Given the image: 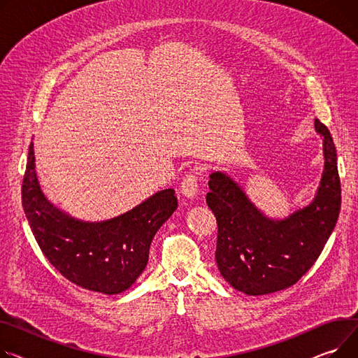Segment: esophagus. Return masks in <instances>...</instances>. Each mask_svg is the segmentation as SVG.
Wrapping results in <instances>:
<instances>
[{
    "mask_svg": "<svg viewBox=\"0 0 358 358\" xmlns=\"http://www.w3.org/2000/svg\"><path fill=\"white\" fill-rule=\"evenodd\" d=\"M181 193L187 199H194L199 192V173L189 171L181 181Z\"/></svg>",
    "mask_w": 358,
    "mask_h": 358,
    "instance_id": "esophagus-1",
    "label": "esophagus"
}]
</instances>
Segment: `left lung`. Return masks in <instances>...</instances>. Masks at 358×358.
I'll return each instance as SVG.
<instances>
[{"label":"left lung","instance_id":"obj_1","mask_svg":"<svg viewBox=\"0 0 358 358\" xmlns=\"http://www.w3.org/2000/svg\"><path fill=\"white\" fill-rule=\"evenodd\" d=\"M315 129L324 136L321 185L314 201L288 219L265 217L230 177L210 176L206 203L217 222L216 262L237 291L266 295L292 287L315 264L336 227L341 208L337 151L320 119Z\"/></svg>","mask_w":358,"mask_h":358}]
</instances>
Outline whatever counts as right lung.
<instances>
[{
    "mask_svg": "<svg viewBox=\"0 0 358 358\" xmlns=\"http://www.w3.org/2000/svg\"><path fill=\"white\" fill-rule=\"evenodd\" d=\"M21 200L43 255L67 280L89 291L115 295L127 291L145 269L158 229L177 208L173 188L162 189L116 219L83 223L47 201L34 171L30 145Z\"/></svg>",
    "mask_w": 358,
    "mask_h": 358,
    "instance_id": "1",
    "label": "right lung"
}]
</instances>
